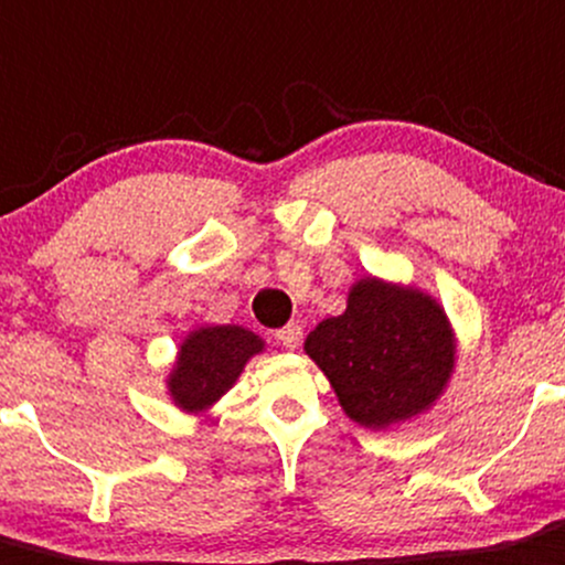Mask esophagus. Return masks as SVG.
Segmentation results:
<instances>
[{
    "label": "esophagus",
    "instance_id": "esophagus-1",
    "mask_svg": "<svg viewBox=\"0 0 565 565\" xmlns=\"http://www.w3.org/2000/svg\"><path fill=\"white\" fill-rule=\"evenodd\" d=\"M276 339H278V344H281V348L295 350L300 344V339H303V328H300L298 322H289V326H284L281 331L276 333Z\"/></svg>",
    "mask_w": 565,
    "mask_h": 565
}]
</instances>
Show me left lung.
<instances>
[{
  "instance_id": "1",
  "label": "left lung",
  "mask_w": 565,
  "mask_h": 565,
  "mask_svg": "<svg viewBox=\"0 0 565 565\" xmlns=\"http://www.w3.org/2000/svg\"><path fill=\"white\" fill-rule=\"evenodd\" d=\"M344 414L370 430L428 414L452 381L458 337L445 306L416 284L361 276L348 309L303 342Z\"/></svg>"
}]
</instances>
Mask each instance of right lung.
Wrapping results in <instances>:
<instances>
[{"mask_svg":"<svg viewBox=\"0 0 565 565\" xmlns=\"http://www.w3.org/2000/svg\"><path fill=\"white\" fill-rule=\"evenodd\" d=\"M265 339L245 326H195L179 342L177 359L166 375L168 397L190 416L210 414L217 399L239 381L245 364L265 353Z\"/></svg>","mask_w":565,"mask_h":565,"instance_id":"add662e5","label":"right lung"}]
</instances>
